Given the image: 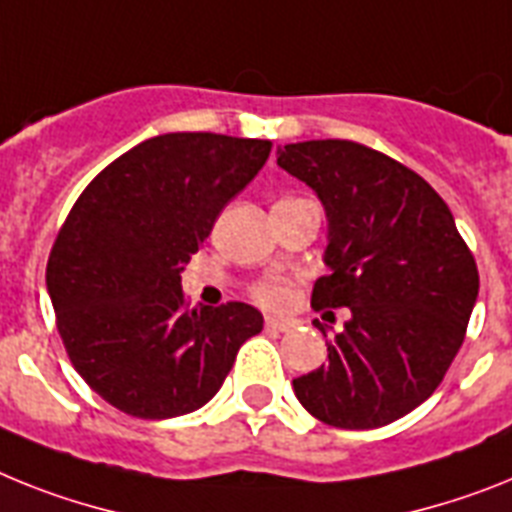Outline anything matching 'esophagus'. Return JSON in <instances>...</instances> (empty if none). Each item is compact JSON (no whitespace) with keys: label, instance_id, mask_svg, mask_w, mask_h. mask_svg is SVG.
Wrapping results in <instances>:
<instances>
[{"label":"esophagus","instance_id":"34e87169","mask_svg":"<svg viewBox=\"0 0 512 512\" xmlns=\"http://www.w3.org/2000/svg\"><path fill=\"white\" fill-rule=\"evenodd\" d=\"M265 325L273 330H291L294 328V320H289V317H276V315H268L265 317Z\"/></svg>","mask_w":512,"mask_h":512}]
</instances>
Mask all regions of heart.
<instances>
[{
	"mask_svg": "<svg viewBox=\"0 0 512 512\" xmlns=\"http://www.w3.org/2000/svg\"><path fill=\"white\" fill-rule=\"evenodd\" d=\"M291 296V286L286 281H263L255 289L257 302L268 304V307H278Z\"/></svg>",
	"mask_w": 512,
	"mask_h": 512,
	"instance_id": "obj_1",
	"label": "heart"
}]
</instances>
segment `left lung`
Segmentation results:
<instances>
[{"instance_id":"obj_1","label":"left lung","mask_w":512,"mask_h":512,"mask_svg":"<svg viewBox=\"0 0 512 512\" xmlns=\"http://www.w3.org/2000/svg\"><path fill=\"white\" fill-rule=\"evenodd\" d=\"M278 166L328 218L330 273L315 281L312 307L351 312L328 364L294 380L296 398L330 427H385L435 393L461 349L479 296L474 255L445 200L385 153L307 140L278 148Z\"/></svg>"}]
</instances>
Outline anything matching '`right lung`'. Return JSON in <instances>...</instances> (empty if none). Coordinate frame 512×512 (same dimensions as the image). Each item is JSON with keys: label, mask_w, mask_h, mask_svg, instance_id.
<instances>
[{"label": "right lung", "mask_w": 512, "mask_h": 512, "mask_svg": "<svg viewBox=\"0 0 512 512\" xmlns=\"http://www.w3.org/2000/svg\"><path fill=\"white\" fill-rule=\"evenodd\" d=\"M270 148L213 132L150 137L72 205L46 289L72 367L114 409L137 419L197 411L263 330L252 304L184 307L182 273Z\"/></svg>", "instance_id": "1"}]
</instances>
